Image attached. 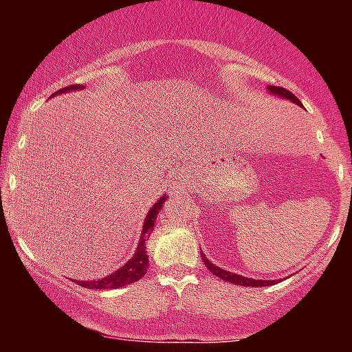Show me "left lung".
I'll return each mask as SVG.
<instances>
[{"mask_svg": "<svg viewBox=\"0 0 352 352\" xmlns=\"http://www.w3.org/2000/svg\"><path fill=\"white\" fill-rule=\"evenodd\" d=\"M266 89H268L270 94L278 96V98L286 99V100H289V102H293V104H296V106L302 107L301 100L298 99L296 96L293 94V92L286 91V89H283V87H276V86H268ZM201 260H204L205 266H207V268L213 274H215V276L221 278V280H225V281H228V283H233V285L253 286V288H254V286H256V288H261V286H270V285H274V283H278L276 280H253V278H246V276H241V274L227 272V270H221V268H218L217 265H213L212 261H210L204 253H201Z\"/></svg>", "mask_w": 352, "mask_h": 352, "instance_id": "left-lung-1", "label": "left lung"}]
</instances>
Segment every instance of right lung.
Segmentation results:
<instances>
[{"instance_id":"obj_1","label":"right lung","mask_w":352,"mask_h":352,"mask_svg":"<svg viewBox=\"0 0 352 352\" xmlns=\"http://www.w3.org/2000/svg\"><path fill=\"white\" fill-rule=\"evenodd\" d=\"M82 87L84 86H80V84H74V86H69V87H63L59 89V91H56L51 98L64 94V92L80 91ZM165 200H167V195L160 197V199L152 205V208L148 210L147 217H145V221H144L142 233H140V240L139 243H137V250L134 256H132L127 263H124V266H120V268L116 270L114 273L107 274V276L100 278V280H92V281L76 280V283L89 289H114V288H122L125 285H131V283L139 281L140 278L147 273V268H148V254H147V250H145V240H147V236L151 235L153 227H155L157 215H159V212L162 210V205Z\"/></svg>"}]
</instances>
